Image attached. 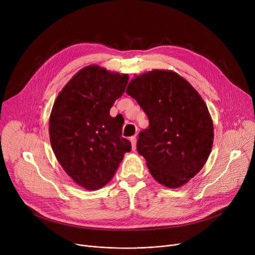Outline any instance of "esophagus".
<instances>
[{
  "instance_id": "obj_1",
  "label": "esophagus",
  "mask_w": 255,
  "mask_h": 255,
  "mask_svg": "<svg viewBox=\"0 0 255 255\" xmlns=\"http://www.w3.org/2000/svg\"><path fill=\"white\" fill-rule=\"evenodd\" d=\"M130 140H131V145H132V151H135V149H136V137L132 136L130 138Z\"/></svg>"
}]
</instances>
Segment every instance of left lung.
<instances>
[{
	"label": "left lung",
	"instance_id": "1",
	"mask_svg": "<svg viewBox=\"0 0 255 255\" xmlns=\"http://www.w3.org/2000/svg\"><path fill=\"white\" fill-rule=\"evenodd\" d=\"M148 116L137 152L152 177L167 188H179L200 171L210 156L213 121L207 104L187 80L171 70L135 75L126 89Z\"/></svg>",
	"mask_w": 255,
	"mask_h": 255
}]
</instances>
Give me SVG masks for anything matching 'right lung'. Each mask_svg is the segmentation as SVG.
I'll list each match as a JSON object with an SVG mask.
<instances>
[{
  "instance_id": "add662e5",
  "label": "right lung",
  "mask_w": 255,
  "mask_h": 255,
  "mask_svg": "<svg viewBox=\"0 0 255 255\" xmlns=\"http://www.w3.org/2000/svg\"><path fill=\"white\" fill-rule=\"evenodd\" d=\"M128 79V74L89 65L53 103L48 128L52 151L67 175L87 190L109 183L131 150V142L122 137L123 122L110 115Z\"/></svg>"
}]
</instances>
